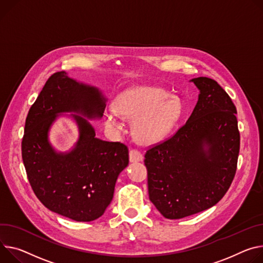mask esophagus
<instances>
[{"instance_id":"esophagus-1","label":"esophagus","mask_w":263,"mask_h":263,"mask_svg":"<svg viewBox=\"0 0 263 263\" xmlns=\"http://www.w3.org/2000/svg\"><path fill=\"white\" fill-rule=\"evenodd\" d=\"M129 159L131 162H137V161H141L142 160V155L141 153L136 150V149H131L129 152Z\"/></svg>"}]
</instances>
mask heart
Wrapping results in <instances>:
<instances>
[{"label":"heart","mask_w":263,"mask_h":263,"mask_svg":"<svg viewBox=\"0 0 263 263\" xmlns=\"http://www.w3.org/2000/svg\"><path fill=\"white\" fill-rule=\"evenodd\" d=\"M182 107L178 99L154 86H137L123 91L114 107L104 111L106 125L123 131L125 119L133 121L132 132L142 145H152L168 135L178 123Z\"/></svg>","instance_id":"1"}]
</instances>
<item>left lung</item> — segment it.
I'll use <instances>...</instances> for the list:
<instances>
[{"instance_id": "1", "label": "left lung", "mask_w": 263, "mask_h": 263, "mask_svg": "<svg viewBox=\"0 0 263 263\" xmlns=\"http://www.w3.org/2000/svg\"><path fill=\"white\" fill-rule=\"evenodd\" d=\"M191 82L200 91L192 114L172 137L145 154L149 198L168 219L216 204L234 179L239 155L237 110L229 94L209 78Z\"/></svg>"}]
</instances>
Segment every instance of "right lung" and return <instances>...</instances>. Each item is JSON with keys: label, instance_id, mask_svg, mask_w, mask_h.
Wrapping results in <instances>:
<instances>
[{"label": "right lung", "instance_id": "obj_1", "mask_svg": "<svg viewBox=\"0 0 263 263\" xmlns=\"http://www.w3.org/2000/svg\"><path fill=\"white\" fill-rule=\"evenodd\" d=\"M105 108L98 88L60 71L46 82L26 118L22 158L33 192L47 209L76 221H92L104 214L116 179L129 163V150L122 142L95 137L93 127L80 115L71 114L80 137L70 152L53 149L49 130L61 113L101 118Z\"/></svg>", "mask_w": 263, "mask_h": 263}]
</instances>
